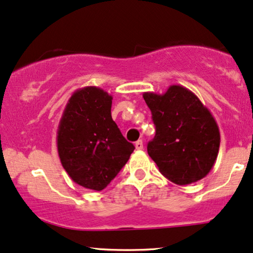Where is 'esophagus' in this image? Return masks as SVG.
Segmentation results:
<instances>
[{"instance_id": "34e87169", "label": "esophagus", "mask_w": 253, "mask_h": 253, "mask_svg": "<svg viewBox=\"0 0 253 253\" xmlns=\"http://www.w3.org/2000/svg\"><path fill=\"white\" fill-rule=\"evenodd\" d=\"M135 148H136V150H142V148H144V144H142V140H138V141L135 142Z\"/></svg>"}]
</instances>
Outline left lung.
<instances>
[{"label": "left lung", "instance_id": "1", "mask_svg": "<svg viewBox=\"0 0 253 253\" xmlns=\"http://www.w3.org/2000/svg\"><path fill=\"white\" fill-rule=\"evenodd\" d=\"M156 136L147 152L161 174L176 185H188L209 174L218 157L220 133L211 112L180 84L164 94L145 92Z\"/></svg>", "mask_w": 253, "mask_h": 253}]
</instances>
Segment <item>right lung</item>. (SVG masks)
Masks as SVG:
<instances>
[{
  "label": "right lung",
  "mask_w": 253,
  "mask_h": 253,
  "mask_svg": "<svg viewBox=\"0 0 253 253\" xmlns=\"http://www.w3.org/2000/svg\"><path fill=\"white\" fill-rule=\"evenodd\" d=\"M112 100L95 86L75 90L57 128L61 164L73 181L88 190H103L135 148L112 119Z\"/></svg>",
  "instance_id": "add662e5"
}]
</instances>
